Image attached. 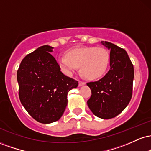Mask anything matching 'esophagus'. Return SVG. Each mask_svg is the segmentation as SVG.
<instances>
[{"mask_svg": "<svg viewBox=\"0 0 151 151\" xmlns=\"http://www.w3.org/2000/svg\"><path fill=\"white\" fill-rule=\"evenodd\" d=\"M85 84V82L82 81H79V86H82Z\"/></svg>", "mask_w": 151, "mask_h": 151, "instance_id": "1", "label": "esophagus"}]
</instances>
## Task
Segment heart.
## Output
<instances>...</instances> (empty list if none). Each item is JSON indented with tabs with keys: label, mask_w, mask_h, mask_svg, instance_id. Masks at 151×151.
Instances as JSON below:
<instances>
[{
	"label": "heart",
	"mask_w": 151,
	"mask_h": 151,
	"mask_svg": "<svg viewBox=\"0 0 151 151\" xmlns=\"http://www.w3.org/2000/svg\"><path fill=\"white\" fill-rule=\"evenodd\" d=\"M110 62V53L104 47H83L71 49L67 56H59L58 63L65 74L71 75L80 67L86 79H96L105 74Z\"/></svg>",
	"instance_id": "1"
}]
</instances>
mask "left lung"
I'll return each mask as SVG.
<instances>
[{"mask_svg": "<svg viewBox=\"0 0 151 151\" xmlns=\"http://www.w3.org/2000/svg\"><path fill=\"white\" fill-rule=\"evenodd\" d=\"M101 43L110 50V70L99 80L86 83L91 90L87 104L95 116L109 119L119 115L131 101L134 70L125 50L109 42Z\"/></svg>", "mask_w": 151, "mask_h": 151, "instance_id": "1", "label": "left lung"}]
</instances>
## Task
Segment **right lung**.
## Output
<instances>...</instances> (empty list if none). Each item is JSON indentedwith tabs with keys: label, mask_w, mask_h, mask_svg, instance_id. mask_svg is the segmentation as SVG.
I'll list each match as a JSON object with an SVG mask.
<instances>
[{
	"label": "right lung",
	"mask_w": 151,
	"mask_h": 151,
	"mask_svg": "<svg viewBox=\"0 0 151 151\" xmlns=\"http://www.w3.org/2000/svg\"><path fill=\"white\" fill-rule=\"evenodd\" d=\"M40 47L26 55L17 72L20 102L35 120L42 124L58 121L67 104V93L78 81L65 76L51 53Z\"/></svg>",
	"instance_id": "add662e5"
}]
</instances>
